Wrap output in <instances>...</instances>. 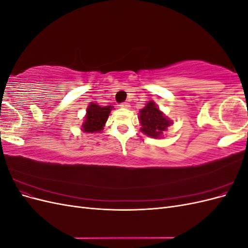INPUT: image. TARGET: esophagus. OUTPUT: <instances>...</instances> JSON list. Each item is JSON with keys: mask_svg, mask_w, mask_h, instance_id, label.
Here are the masks:
<instances>
[{"mask_svg": "<svg viewBox=\"0 0 248 248\" xmlns=\"http://www.w3.org/2000/svg\"><path fill=\"white\" fill-rule=\"evenodd\" d=\"M120 108H130V104H129V103H127V102H124V103H121V104H120Z\"/></svg>", "mask_w": 248, "mask_h": 248, "instance_id": "obj_1", "label": "esophagus"}]
</instances>
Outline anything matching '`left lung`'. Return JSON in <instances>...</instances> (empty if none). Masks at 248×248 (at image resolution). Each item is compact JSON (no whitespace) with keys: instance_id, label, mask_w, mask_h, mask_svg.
<instances>
[{"instance_id":"obj_1","label":"left lung","mask_w":248,"mask_h":248,"mask_svg":"<svg viewBox=\"0 0 248 248\" xmlns=\"http://www.w3.org/2000/svg\"><path fill=\"white\" fill-rule=\"evenodd\" d=\"M139 121L141 126L140 131L152 139L164 138V132L170 125L174 124L153 100L146 103V107L140 110Z\"/></svg>"}]
</instances>
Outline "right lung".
I'll return each instance as SVG.
<instances>
[{"instance_id":"obj_1","label":"right lung","mask_w":248,"mask_h":248,"mask_svg":"<svg viewBox=\"0 0 248 248\" xmlns=\"http://www.w3.org/2000/svg\"><path fill=\"white\" fill-rule=\"evenodd\" d=\"M111 109H114V107H101L94 102L90 103L87 108L84 123L80 127L81 131L87 133L102 132Z\"/></svg>"}]
</instances>
